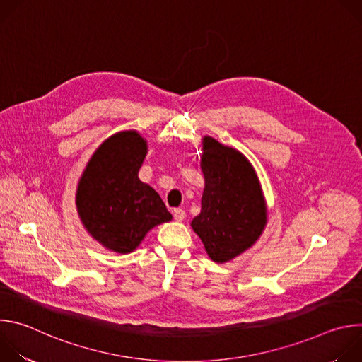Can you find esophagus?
Instances as JSON below:
<instances>
[{
  "label": "esophagus",
  "mask_w": 362,
  "mask_h": 362,
  "mask_svg": "<svg viewBox=\"0 0 362 362\" xmlns=\"http://www.w3.org/2000/svg\"><path fill=\"white\" fill-rule=\"evenodd\" d=\"M185 216H186V214H185V211H183V209L177 208V209H175V211H173V218H175V221L182 222V221L185 219Z\"/></svg>",
  "instance_id": "esophagus-1"
}]
</instances>
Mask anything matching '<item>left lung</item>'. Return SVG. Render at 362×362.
<instances>
[{
	"label": "left lung",
	"instance_id": "1",
	"mask_svg": "<svg viewBox=\"0 0 362 362\" xmlns=\"http://www.w3.org/2000/svg\"><path fill=\"white\" fill-rule=\"evenodd\" d=\"M204 176L200 214L190 226L214 262L225 264L249 249L267 225V202L250 162L211 136L202 141Z\"/></svg>",
	"mask_w": 362,
	"mask_h": 362
}]
</instances>
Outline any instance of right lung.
Segmentation results:
<instances>
[{"label": "right lung", "instance_id": "add662e5", "mask_svg": "<svg viewBox=\"0 0 362 362\" xmlns=\"http://www.w3.org/2000/svg\"><path fill=\"white\" fill-rule=\"evenodd\" d=\"M147 143L136 130L119 132L93 153L77 186L78 216L100 245L133 252L146 233L172 221L159 193L139 179Z\"/></svg>", "mask_w": 362, "mask_h": 362}]
</instances>
